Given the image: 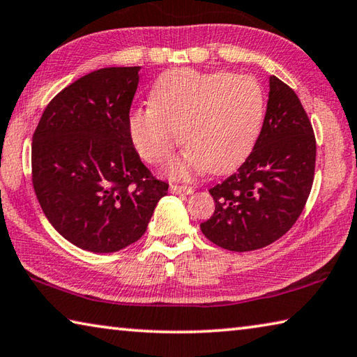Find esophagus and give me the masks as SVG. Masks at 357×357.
Instances as JSON below:
<instances>
[{"label": "esophagus", "instance_id": "1", "mask_svg": "<svg viewBox=\"0 0 357 357\" xmlns=\"http://www.w3.org/2000/svg\"><path fill=\"white\" fill-rule=\"evenodd\" d=\"M170 190L173 193H176V195H190L193 193V189L189 185H178V184H172L170 185Z\"/></svg>", "mask_w": 357, "mask_h": 357}]
</instances>
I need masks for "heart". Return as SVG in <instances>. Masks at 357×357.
Wrapping results in <instances>:
<instances>
[{
	"label": "heart",
	"mask_w": 357,
	"mask_h": 357,
	"mask_svg": "<svg viewBox=\"0 0 357 357\" xmlns=\"http://www.w3.org/2000/svg\"><path fill=\"white\" fill-rule=\"evenodd\" d=\"M263 118L264 96L253 78L173 69L157 77L151 105L130 112L128 126L138 154L151 164L167 160L183 137L187 149L168 173L187 179L204 168L215 174L238 168L255 146Z\"/></svg>",
	"instance_id": "heart-1"
}]
</instances>
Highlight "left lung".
I'll return each instance as SVG.
<instances>
[{
  "label": "left lung",
  "mask_w": 357,
  "mask_h": 357,
  "mask_svg": "<svg viewBox=\"0 0 357 357\" xmlns=\"http://www.w3.org/2000/svg\"><path fill=\"white\" fill-rule=\"evenodd\" d=\"M310 119L288 84L269 77V99L255 146L238 172L209 190L214 214L200 228L231 252L261 249L298 220L315 176Z\"/></svg>",
  "instance_id": "1"
}]
</instances>
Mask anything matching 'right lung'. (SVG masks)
Segmentation results:
<instances>
[{"mask_svg": "<svg viewBox=\"0 0 357 357\" xmlns=\"http://www.w3.org/2000/svg\"><path fill=\"white\" fill-rule=\"evenodd\" d=\"M142 68L78 78L42 113L33 135V185L53 228L83 250L112 253L140 239L168 184L140 160L129 112Z\"/></svg>", "mask_w": 357, "mask_h": 357, "instance_id": "obj_1", "label": "right lung"}]
</instances>
